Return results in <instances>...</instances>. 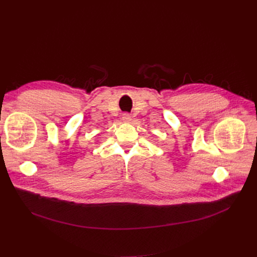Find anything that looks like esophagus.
<instances>
[{
	"label": "esophagus",
	"instance_id": "1",
	"mask_svg": "<svg viewBox=\"0 0 257 257\" xmlns=\"http://www.w3.org/2000/svg\"><path fill=\"white\" fill-rule=\"evenodd\" d=\"M122 120H123L124 122L131 121V115L128 113H124L123 115H122Z\"/></svg>",
	"mask_w": 257,
	"mask_h": 257
}]
</instances>
